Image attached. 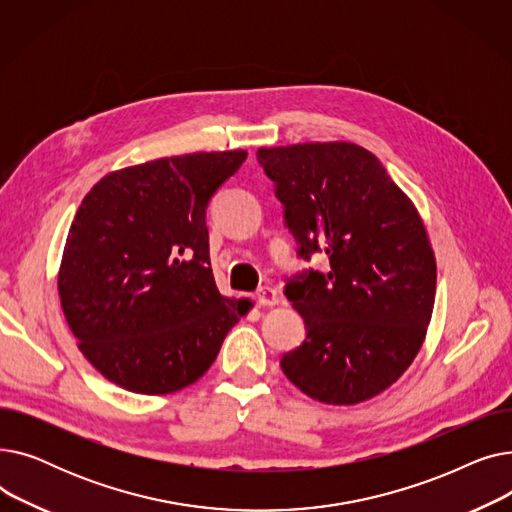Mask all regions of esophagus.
I'll use <instances>...</instances> for the list:
<instances>
[{"label":"esophagus","mask_w":512,"mask_h":512,"mask_svg":"<svg viewBox=\"0 0 512 512\" xmlns=\"http://www.w3.org/2000/svg\"><path fill=\"white\" fill-rule=\"evenodd\" d=\"M257 303L263 305V307H274V305L280 303V294L272 286H261L257 290Z\"/></svg>","instance_id":"obj_1"}]
</instances>
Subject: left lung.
<instances>
[{
    "label": "left lung",
    "mask_w": 512,
    "mask_h": 512,
    "mask_svg": "<svg viewBox=\"0 0 512 512\" xmlns=\"http://www.w3.org/2000/svg\"><path fill=\"white\" fill-rule=\"evenodd\" d=\"M305 270L284 294L307 336L280 359L286 378L328 405H357L413 363L432 319L436 257L411 199L380 159L353 143L259 149Z\"/></svg>",
    "instance_id": "left-lung-1"
}]
</instances>
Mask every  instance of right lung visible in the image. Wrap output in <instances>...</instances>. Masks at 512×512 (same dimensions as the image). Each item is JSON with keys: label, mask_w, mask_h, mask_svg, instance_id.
<instances>
[{"label": "right lung", "mask_w": 512, "mask_h": 512, "mask_svg": "<svg viewBox=\"0 0 512 512\" xmlns=\"http://www.w3.org/2000/svg\"><path fill=\"white\" fill-rule=\"evenodd\" d=\"M247 151L188 153L101 178L80 203L58 276L78 348L124 390L197 382L249 301L226 299L209 261L205 211Z\"/></svg>", "instance_id": "add662e5"}]
</instances>
